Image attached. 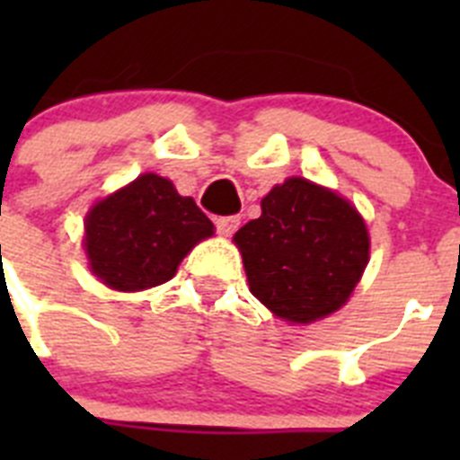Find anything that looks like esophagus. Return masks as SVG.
Here are the masks:
<instances>
[{
	"mask_svg": "<svg viewBox=\"0 0 460 460\" xmlns=\"http://www.w3.org/2000/svg\"><path fill=\"white\" fill-rule=\"evenodd\" d=\"M239 227V217H221L217 218V230L223 234V237H230L234 234V230Z\"/></svg>",
	"mask_w": 460,
	"mask_h": 460,
	"instance_id": "obj_1",
	"label": "esophagus"
}]
</instances>
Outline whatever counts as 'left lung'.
<instances>
[{
  "label": "left lung",
  "mask_w": 460,
  "mask_h": 460,
  "mask_svg": "<svg viewBox=\"0 0 460 460\" xmlns=\"http://www.w3.org/2000/svg\"><path fill=\"white\" fill-rule=\"evenodd\" d=\"M234 234L253 296L276 318L308 324L339 311L368 265L371 239L350 200L290 177Z\"/></svg>",
  "instance_id": "1"
}]
</instances>
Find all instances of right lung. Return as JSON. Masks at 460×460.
Here are the masks:
<instances>
[{"label":"right lung","instance_id":"obj_1","mask_svg":"<svg viewBox=\"0 0 460 460\" xmlns=\"http://www.w3.org/2000/svg\"><path fill=\"white\" fill-rule=\"evenodd\" d=\"M211 234L214 223L193 198L145 172L89 209L83 246L89 270L105 286L137 292L172 279L186 253Z\"/></svg>","mask_w":460,"mask_h":460}]
</instances>
